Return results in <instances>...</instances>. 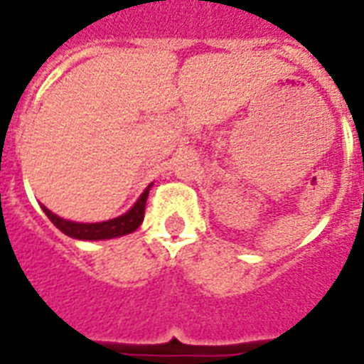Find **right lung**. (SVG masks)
<instances>
[{"label":"right lung","mask_w":364,"mask_h":364,"mask_svg":"<svg viewBox=\"0 0 364 364\" xmlns=\"http://www.w3.org/2000/svg\"><path fill=\"white\" fill-rule=\"evenodd\" d=\"M153 187V183L146 191L141 192V196L138 198V202L132 205L125 215H121L112 220H105V223H93V224H84V223H73V220H65L59 218L58 215L46 209L44 205L43 211L46 213V217L52 220L55 228H59L65 235L75 239H84V241H100V239H112V237H121L127 233H132L144 220V211H146V202L149 196V188Z\"/></svg>","instance_id":"add662e5"}]
</instances>
